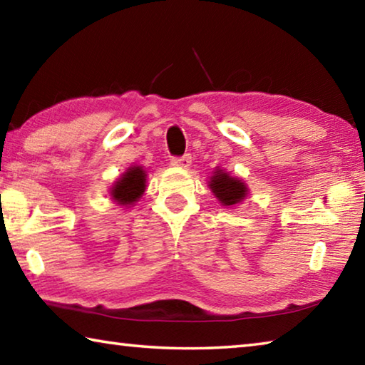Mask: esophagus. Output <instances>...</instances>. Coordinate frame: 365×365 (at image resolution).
<instances>
[{"label":"esophagus","mask_w":365,"mask_h":365,"mask_svg":"<svg viewBox=\"0 0 365 365\" xmlns=\"http://www.w3.org/2000/svg\"><path fill=\"white\" fill-rule=\"evenodd\" d=\"M172 165H175V168H180V169H188L191 165V156L190 154H185L182 158H174L172 159Z\"/></svg>","instance_id":"esophagus-1"}]
</instances>
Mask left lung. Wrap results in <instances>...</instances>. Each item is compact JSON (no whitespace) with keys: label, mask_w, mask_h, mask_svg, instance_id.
I'll use <instances>...</instances> for the list:
<instances>
[{"label":"left lung","mask_w":365,"mask_h":365,"mask_svg":"<svg viewBox=\"0 0 365 365\" xmlns=\"http://www.w3.org/2000/svg\"><path fill=\"white\" fill-rule=\"evenodd\" d=\"M207 187L211 188L220 205L225 207L240 205L250 193L248 185L242 178L232 177L225 169L220 168H215L212 170V175L209 177Z\"/></svg>","instance_id":"1"}]
</instances>
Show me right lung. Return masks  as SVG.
<instances>
[{
    "mask_svg": "<svg viewBox=\"0 0 365 365\" xmlns=\"http://www.w3.org/2000/svg\"><path fill=\"white\" fill-rule=\"evenodd\" d=\"M146 177L148 174L143 165H130V168L110 185V200L119 206H135V202H138L140 197L145 195Z\"/></svg>",
    "mask_w": 365,
    "mask_h": 365,
    "instance_id": "right-lung-1",
    "label": "right lung"
}]
</instances>
